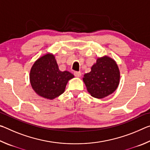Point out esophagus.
Returning a JSON list of instances; mask_svg holds the SVG:
<instances>
[{"mask_svg":"<svg viewBox=\"0 0 150 150\" xmlns=\"http://www.w3.org/2000/svg\"><path fill=\"white\" fill-rule=\"evenodd\" d=\"M74 75L77 77H80L81 76V73L79 71H75L74 73Z\"/></svg>","mask_w":150,"mask_h":150,"instance_id":"obj_1","label":"esophagus"}]
</instances>
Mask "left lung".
<instances>
[{
	"label": "left lung",
	"instance_id": "8db88e82",
	"mask_svg": "<svg viewBox=\"0 0 150 150\" xmlns=\"http://www.w3.org/2000/svg\"><path fill=\"white\" fill-rule=\"evenodd\" d=\"M83 80L91 96L103 98L117 88L120 82V71L115 61L105 56L96 59L91 72L85 74Z\"/></svg>",
	"mask_w": 150,
	"mask_h": 150
}]
</instances>
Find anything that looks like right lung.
<instances>
[{"instance_id": "1", "label": "right lung", "mask_w": 150, "mask_h": 150, "mask_svg": "<svg viewBox=\"0 0 150 150\" xmlns=\"http://www.w3.org/2000/svg\"><path fill=\"white\" fill-rule=\"evenodd\" d=\"M73 77L69 71H61L54 55L51 54L35 61L30 73L33 89L40 96L50 100L63 93L68 81Z\"/></svg>"}]
</instances>
